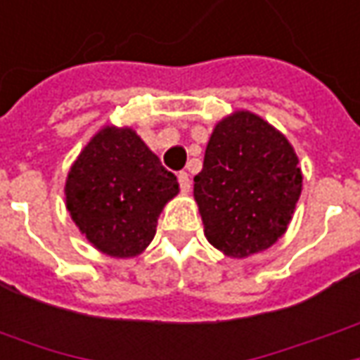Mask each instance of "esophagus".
Masks as SVG:
<instances>
[{
	"instance_id": "34e87169",
	"label": "esophagus",
	"mask_w": 360,
	"mask_h": 360,
	"mask_svg": "<svg viewBox=\"0 0 360 360\" xmlns=\"http://www.w3.org/2000/svg\"><path fill=\"white\" fill-rule=\"evenodd\" d=\"M177 179H179V187L183 193H189L191 189V179H189V175L185 173V171H181L179 175H177Z\"/></svg>"
}]
</instances>
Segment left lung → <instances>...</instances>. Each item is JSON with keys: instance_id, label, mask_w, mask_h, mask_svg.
<instances>
[{"instance_id": "left-lung-1", "label": "left lung", "mask_w": 360, "mask_h": 360, "mask_svg": "<svg viewBox=\"0 0 360 360\" xmlns=\"http://www.w3.org/2000/svg\"><path fill=\"white\" fill-rule=\"evenodd\" d=\"M297 153L250 110H234L214 126L193 195L205 236L229 258L268 250L288 231L302 195Z\"/></svg>"}]
</instances>
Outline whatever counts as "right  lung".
<instances>
[{
  "instance_id": "obj_1",
  "label": "right lung",
  "mask_w": 360,
  "mask_h": 360,
  "mask_svg": "<svg viewBox=\"0 0 360 360\" xmlns=\"http://www.w3.org/2000/svg\"><path fill=\"white\" fill-rule=\"evenodd\" d=\"M179 193L136 129L104 126L78 153L65 200L80 234L112 258H136L155 236L163 207Z\"/></svg>"
}]
</instances>
